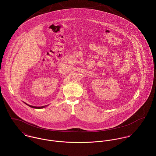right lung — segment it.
<instances>
[{
  "label": "right lung",
  "instance_id": "obj_1",
  "mask_svg": "<svg viewBox=\"0 0 156 156\" xmlns=\"http://www.w3.org/2000/svg\"><path fill=\"white\" fill-rule=\"evenodd\" d=\"M26 105H27L28 106H29L31 108H36V109H41V108H45V106H47L46 105L45 106H32V105H28V104H26Z\"/></svg>",
  "mask_w": 156,
  "mask_h": 156
}]
</instances>
